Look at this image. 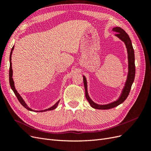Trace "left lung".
I'll return each instance as SVG.
<instances>
[{
  "label": "left lung",
  "mask_w": 151,
  "mask_h": 151,
  "mask_svg": "<svg viewBox=\"0 0 151 151\" xmlns=\"http://www.w3.org/2000/svg\"><path fill=\"white\" fill-rule=\"evenodd\" d=\"M113 31H115L116 33L115 35L118 38H120L122 41L125 43L126 47L127 49L128 53V60H129V72H128L127 79L125 84V87L123 88L122 91V94L120 98L117 99L116 101H114L111 103L108 104H98L93 102L91 99L89 98L88 93V88H87V81L84 76H83V81L85 88V93H86V98L89 103L91 107L93 108L98 109H108L115 108L118 105L122 104L128 97L129 94V93L131 89V87L132 84L134 83L135 75V55H134V50L132 47V44L131 40L129 38V36L127 35L126 32L122 29L120 27H116L113 28L112 29Z\"/></svg>",
  "instance_id": "8db88e82"
}]
</instances>
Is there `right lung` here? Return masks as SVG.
I'll return each mask as SVG.
<instances>
[{"instance_id":"add662e5","label":"right lung","mask_w":151,"mask_h":151,"mask_svg":"<svg viewBox=\"0 0 151 151\" xmlns=\"http://www.w3.org/2000/svg\"><path fill=\"white\" fill-rule=\"evenodd\" d=\"M14 50V47L12 48L11 49V54H10V68H9V83H10V86L11 87V89H12V91H14V93L15 95L16 96V97L17 98V99L19 100V101L20 102V103L25 108H26L28 110H29V111H37V112H43V111H50V110H53V109H55L58 104L59 103V101H60V100L59 101H58L53 106L50 107L48 109H45V110H41V111H35V110H33V109H31L30 108H29L28 106V105H27L26 104V103L24 102V101L23 100V99L22 98V97L20 96V94L17 93V91H16V88H15V86H14V81H13V79H12V62H11V55H12V50Z\"/></svg>"}]
</instances>
